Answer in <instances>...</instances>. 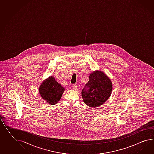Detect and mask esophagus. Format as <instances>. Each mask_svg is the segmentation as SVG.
I'll list each match as a JSON object with an SVG mask.
<instances>
[{
  "label": "esophagus",
  "mask_w": 154,
  "mask_h": 154,
  "mask_svg": "<svg viewBox=\"0 0 154 154\" xmlns=\"http://www.w3.org/2000/svg\"><path fill=\"white\" fill-rule=\"evenodd\" d=\"M72 88H73L74 90H76L77 87H76V84H72Z\"/></svg>",
  "instance_id": "34e87169"
}]
</instances>
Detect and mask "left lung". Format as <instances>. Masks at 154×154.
Segmentation results:
<instances>
[{
    "mask_svg": "<svg viewBox=\"0 0 154 154\" xmlns=\"http://www.w3.org/2000/svg\"><path fill=\"white\" fill-rule=\"evenodd\" d=\"M112 91L110 79L103 71L97 70L89 75V80L82 91V95L85 104L95 108L106 102Z\"/></svg>",
    "mask_w": 154,
    "mask_h": 154,
    "instance_id": "left-lung-1",
    "label": "left lung"
}]
</instances>
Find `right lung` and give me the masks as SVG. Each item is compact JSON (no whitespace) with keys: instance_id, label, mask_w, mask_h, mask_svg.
<instances>
[{"instance_id":"obj_1","label":"right lung","mask_w":154,"mask_h":154,"mask_svg":"<svg viewBox=\"0 0 154 154\" xmlns=\"http://www.w3.org/2000/svg\"><path fill=\"white\" fill-rule=\"evenodd\" d=\"M40 95L42 99L51 105L59 102L65 88L56 82L54 76H50L45 80L39 88Z\"/></svg>"}]
</instances>
